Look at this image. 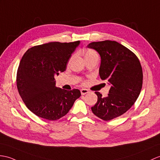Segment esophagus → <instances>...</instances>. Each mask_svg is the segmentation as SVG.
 I'll list each match as a JSON object with an SVG mask.
<instances>
[{
	"label": "esophagus",
	"mask_w": 160,
	"mask_h": 160,
	"mask_svg": "<svg viewBox=\"0 0 160 160\" xmlns=\"http://www.w3.org/2000/svg\"><path fill=\"white\" fill-rule=\"evenodd\" d=\"M80 92H81V94L82 95H85V94H87V93H88V92H89L87 89H85V88H82L81 90H80Z\"/></svg>",
	"instance_id": "1"
}]
</instances>
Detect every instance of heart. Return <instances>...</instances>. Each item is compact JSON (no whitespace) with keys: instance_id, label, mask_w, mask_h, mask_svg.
Here are the masks:
<instances>
[{"instance_id":"b5f03b06","label":"heart","mask_w":160,"mask_h":160,"mask_svg":"<svg viewBox=\"0 0 160 160\" xmlns=\"http://www.w3.org/2000/svg\"><path fill=\"white\" fill-rule=\"evenodd\" d=\"M84 57L85 60H87V59L92 58L93 57H98V54L94 50L88 49L84 52Z\"/></svg>"}]
</instances>
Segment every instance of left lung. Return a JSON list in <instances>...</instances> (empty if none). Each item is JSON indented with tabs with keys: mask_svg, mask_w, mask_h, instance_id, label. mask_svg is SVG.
Listing matches in <instances>:
<instances>
[{
	"mask_svg": "<svg viewBox=\"0 0 160 160\" xmlns=\"http://www.w3.org/2000/svg\"><path fill=\"white\" fill-rule=\"evenodd\" d=\"M87 47L99 54L100 78L111 85L106 98L95 92L98 102L92 112L102 120H112L127 112L138 99L142 86V67L134 53L115 41L92 42Z\"/></svg>",
	"mask_w": 160,
	"mask_h": 160,
	"instance_id": "1",
	"label": "left lung"
}]
</instances>
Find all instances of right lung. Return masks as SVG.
Here are the masks:
<instances>
[{
    "instance_id": "add662e5",
    "label": "right lung",
    "mask_w": 160,
    "mask_h": 160,
    "mask_svg": "<svg viewBox=\"0 0 160 160\" xmlns=\"http://www.w3.org/2000/svg\"><path fill=\"white\" fill-rule=\"evenodd\" d=\"M80 43H44L30 48L22 57L17 72V88L25 105L37 116L59 119L80 97L78 89L67 91L56 87L54 79V75L66 69Z\"/></svg>"
}]
</instances>
